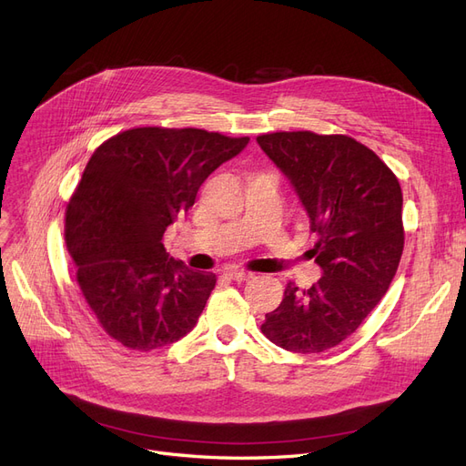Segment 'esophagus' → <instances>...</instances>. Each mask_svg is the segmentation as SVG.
<instances>
[{
    "label": "esophagus",
    "instance_id": "obj_1",
    "mask_svg": "<svg viewBox=\"0 0 466 466\" xmlns=\"http://www.w3.org/2000/svg\"><path fill=\"white\" fill-rule=\"evenodd\" d=\"M228 278H231L235 281H248V279H252V274L245 269H228Z\"/></svg>",
    "mask_w": 466,
    "mask_h": 466
}]
</instances>
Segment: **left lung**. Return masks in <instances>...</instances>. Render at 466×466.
Wrapping results in <instances>:
<instances>
[{
	"instance_id": "obj_1",
	"label": "left lung",
	"mask_w": 466,
	"mask_h": 466,
	"mask_svg": "<svg viewBox=\"0 0 466 466\" xmlns=\"http://www.w3.org/2000/svg\"><path fill=\"white\" fill-rule=\"evenodd\" d=\"M310 219L322 278L287 283L262 331L278 347L310 355L339 345L388 293L403 254V192L391 169L345 135L310 131L256 138Z\"/></svg>"
}]
</instances>
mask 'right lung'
I'll list each match as a JSON object with an SVG mask.
<instances>
[{
    "instance_id": "1",
    "label": "right lung",
    "mask_w": 466,
    "mask_h": 466,
    "mask_svg": "<svg viewBox=\"0 0 466 466\" xmlns=\"http://www.w3.org/2000/svg\"><path fill=\"white\" fill-rule=\"evenodd\" d=\"M248 140L140 127L92 154L67 206L66 240L90 310L123 347L162 349L197 326L216 276L171 258L162 238Z\"/></svg>"
}]
</instances>
